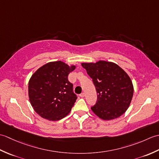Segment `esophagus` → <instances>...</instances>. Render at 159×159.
<instances>
[{
  "instance_id": "esophagus-1",
  "label": "esophagus",
  "mask_w": 159,
  "mask_h": 159,
  "mask_svg": "<svg viewBox=\"0 0 159 159\" xmlns=\"http://www.w3.org/2000/svg\"><path fill=\"white\" fill-rule=\"evenodd\" d=\"M80 96L81 97V98H83L84 96H85V93H81L80 94Z\"/></svg>"
}]
</instances>
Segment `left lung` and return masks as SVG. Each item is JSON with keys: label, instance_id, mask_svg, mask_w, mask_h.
Here are the masks:
<instances>
[{"label": "left lung", "instance_id": "1", "mask_svg": "<svg viewBox=\"0 0 159 159\" xmlns=\"http://www.w3.org/2000/svg\"><path fill=\"white\" fill-rule=\"evenodd\" d=\"M81 65L97 92L96 103L91 107L93 112L104 120L116 119L126 112L134 92L128 74L117 64L105 61Z\"/></svg>", "mask_w": 159, "mask_h": 159}]
</instances>
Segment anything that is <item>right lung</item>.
Masks as SVG:
<instances>
[{
  "label": "right lung",
  "mask_w": 159,
  "mask_h": 159,
  "mask_svg": "<svg viewBox=\"0 0 159 159\" xmlns=\"http://www.w3.org/2000/svg\"><path fill=\"white\" fill-rule=\"evenodd\" d=\"M75 66L61 61L45 64L29 82V97L33 109L42 117L57 121L70 112L77 99L67 76Z\"/></svg>",
  "instance_id": "1"
}]
</instances>
